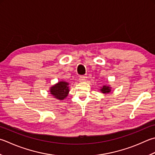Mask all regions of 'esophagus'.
<instances>
[{"label":"esophagus","mask_w":155,"mask_h":155,"mask_svg":"<svg viewBox=\"0 0 155 155\" xmlns=\"http://www.w3.org/2000/svg\"><path fill=\"white\" fill-rule=\"evenodd\" d=\"M79 79L81 81H86L87 79V76H81V77H80Z\"/></svg>","instance_id":"34e87169"}]
</instances>
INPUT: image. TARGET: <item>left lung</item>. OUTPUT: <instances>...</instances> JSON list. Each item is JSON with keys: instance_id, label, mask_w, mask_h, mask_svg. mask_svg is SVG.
Listing matches in <instances>:
<instances>
[{"instance_id": "8db88e82", "label": "left lung", "mask_w": 155, "mask_h": 155, "mask_svg": "<svg viewBox=\"0 0 155 155\" xmlns=\"http://www.w3.org/2000/svg\"><path fill=\"white\" fill-rule=\"evenodd\" d=\"M111 87L110 85H107V84H105V85L100 88V91L104 94H109L111 92Z\"/></svg>"}]
</instances>
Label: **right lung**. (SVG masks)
<instances>
[{"mask_svg": "<svg viewBox=\"0 0 155 155\" xmlns=\"http://www.w3.org/2000/svg\"><path fill=\"white\" fill-rule=\"evenodd\" d=\"M49 91L54 98L62 101L67 97L70 91L69 83L64 81H59L50 87Z\"/></svg>", "mask_w": 155, "mask_h": 155, "instance_id": "add662e5", "label": "right lung"}]
</instances>
